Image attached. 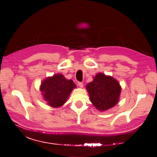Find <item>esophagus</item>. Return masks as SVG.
I'll return each mask as SVG.
<instances>
[{
  "label": "esophagus",
  "instance_id": "obj_1",
  "mask_svg": "<svg viewBox=\"0 0 157 157\" xmlns=\"http://www.w3.org/2000/svg\"><path fill=\"white\" fill-rule=\"evenodd\" d=\"M78 86L80 88H82L83 86V83L82 82H78Z\"/></svg>",
  "mask_w": 157,
  "mask_h": 157
}]
</instances>
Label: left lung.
<instances>
[{
  "label": "left lung",
  "instance_id": "1",
  "mask_svg": "<svg viewBox=\"0 0 157 157\" xmlns=\"http://www.w3.org/2000/svg\"><path fill=\"white\" fill-rule=\"evenodd\" d=\"M86 87L90 100L98 110H108L119 102L121 88L113 77L99 73Z\"/></svg>",
  "mask_w": 157,
  "mask_h": 157
}]
</instances>
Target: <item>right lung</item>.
Wrapping results in <instances>:
<instances>
[{"mask_svg": "<svg viewBox=\"0 0 157 157\" xmlns=\"http://www.w3.org/2000/svg\"><path fill=\"white\" fill-rule=\"evenodd\" d=\"M76 87L72 80H68L62 74H58L43 81L40 90L47 104L58 108L65 104L71 92Z\"/></svg>", "mask_w": 157, "mask_h": 157, "instance_id": "add662e5", "label": "right lung"}]
</instances>
